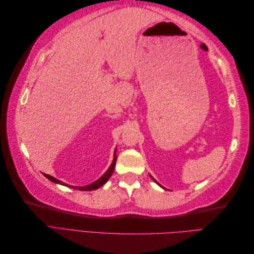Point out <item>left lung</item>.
I'll list each match as a JSON object with an SVG mask.
<instances>
[{
	"label": "left lung",
	"instance_id": "obj_1",
	"mask_svg": "<svg viewBox=\"0 0 254 254\" xmlns=\"http://www.w3.org/2000/svg\"><path fill=\"white\" fill-rule=\"evenodd\" d=\"M155 181H156V180H155ZM156 182H157V181H156ZM159 186H160V184H159Z\"/></svg>",
	"mask_w": 254,
	"mask_h": 254
}]
</instances>
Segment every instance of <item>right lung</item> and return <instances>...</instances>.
<instances>
[{
	"label": "right lung",
	"instance_id": "add662e5",
	"mask_svg": "<svg viewBox=\"0 0 254 254\" xmlns=\"http://www.w3.org/2000/svg\"><path fill=\"white\" fill-rule=\"evenodd\" d=\"M115 162H117V155H115V153H114L113 162H112L111 166L109 167V170L107 171L98 180H96V181L93 182V183L89 184V186H84V187H71V186H67V184H65V183H64V182H61V181L57 180L56 178H54V177H52V176H50V175H47V174H43V175H44L45 177H47V178H48L49 180H51V181H53V182L58 183V184H63V186L70 187V188H73V189H75V190H96V189H98V188H101L102 186H104V184L109 180V178L111 177V175H112V173H113V171H114V168H115Z\"/></svg>",
	"mask_w": 254,
	"mask_h": 254
}]
</instances>
